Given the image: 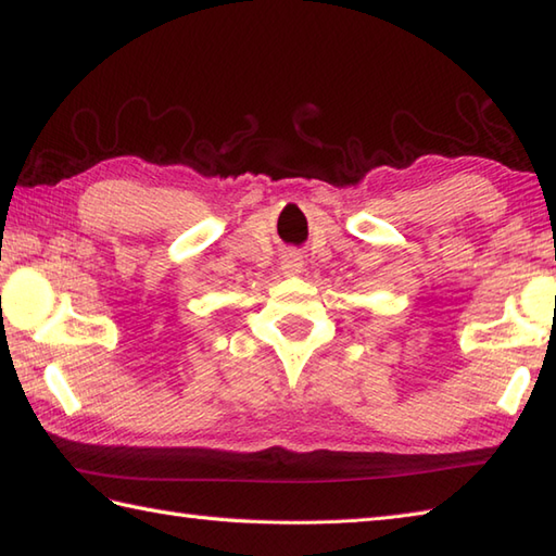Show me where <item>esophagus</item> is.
Returning a JSON list of instances; mask_svg holds the SVG:
<instances>
[{
    "label": "esophagus",
    "mask_w": 556,
    "mask_h": 556,
    "mask_svg": "<svg viewBox=\"0 0 556 556\" xmlns=\"http://www.w3.org/2000/svg\"><path fill=\"white\" fill-rule=\"evenodd\" d=\"M303 267V255L301 253H285L281 255V269H285V275H299Z\"/></svg>",
    "instance_id": "obj_1"
}]
</instances>
